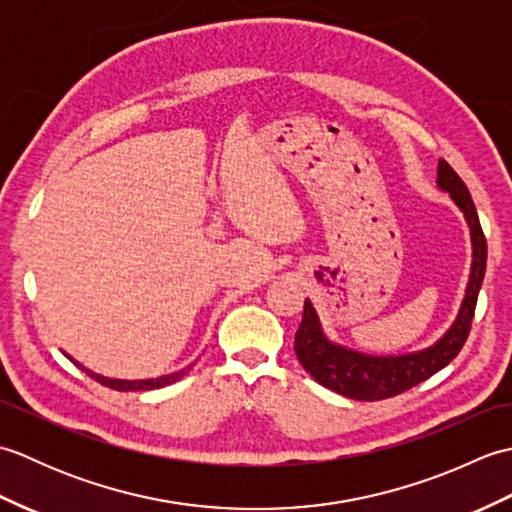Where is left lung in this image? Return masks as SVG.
<instances>
[{
    "label": "left lung",
    "instance_id": "8db88e82",
    "mask_svg": "<svg viewBox=\"0 0 512 512\" xmlns=\"http://www.w3.org/2000/svg\"><path fill=\"white\" fill-rule=\"evenodd\" d=\"M438 187L451 193L453 202L460 206L466 224L471 228V279L469 286H466V297L462 301L458 319L451 325V330L427 350L400 356H369L325 339L317 312H314L312 303L306 301L303 303V319L295 334V354L303 369L310 372L319 385L345 398L369 402L385 400L431 378L460 354L466 339H469L477 295H480L486 273V237L469 189H466V184L451 169L447 160H440L438 165Z\"/></svg>",
    "mask_w": 512,
    "mask_h": 512
}]
</instances>
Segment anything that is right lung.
<instances>
[{"mask_svg":"<svg viewBox=\"0 0 512 512\" xmlns=\"http://www.w3.org/2000/svg\"><path fill=\"white\" fill-rule=\"evenodd\" d=\"M68 358H70V356H68ZM70 361H72L76 367H81L85 374H88L90 378L96 380V383H101V385H105V387H112V389H116V391H147V389L165 387V385L176 383V380H180V378L191 369V365H189L187 369H182V372L169 374V376H160V378H149V380H116V378H105V376H99V374L90 372V369H85L81 363H76L74 358H70Z\"/></svg>","mask_w":512,"mask_h":512,"instance_id":"1","label":"right lung"}]
</instances>
